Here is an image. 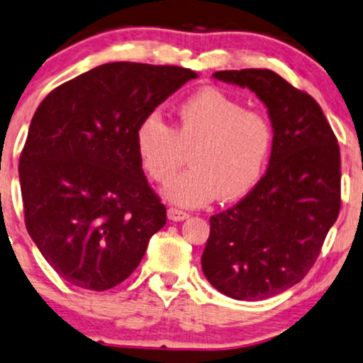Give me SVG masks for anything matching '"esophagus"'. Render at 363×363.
I'll return each instance as SVG.
<instances>
[{"label":"esophagus","instance_id":"34e87169","mask_svg":"<svg viewBox=\"0 0 363 363\" xmlns=\"http://www.w3.org/2000/svg\"><path fill=\"white\" fill-rule=\"evenodd\" d=\"M167 216H169V220H172V221H182V220H186V218H189V215H187L186 211H181V209H177V208H169Z\"/></svg>","mask_w":363,"mask_h":363}]
</instances>
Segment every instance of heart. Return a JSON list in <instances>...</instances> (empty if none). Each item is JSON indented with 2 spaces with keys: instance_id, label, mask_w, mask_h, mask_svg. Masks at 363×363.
Here are the masks:
<instances>
[{
  "instance_id": "obj_1",
  "label": "heart",
  "mask_w": 363,
  "mask_h": 363,
  "mask_svg": "<svg viewBox=\"0 0 363 363\" xmlns=\"http://www.w3.org/2000/svg\"><path fill=\"white\" fill-rule=\"evenodd\" d=\"M274 142L264 113L245 110L218 87H203L179 104L176 128L152 111L135 130L140 164L159 184L176 176L191 154L193 169L165 187V198L187 208L250 194L269 167Z\"/></svg>"
}]
</instances>
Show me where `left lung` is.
I'll use <instances>...</instances> for the list:
<instances>
[{
	"mask_svg": "<svg viewBox=\"0 0 363 363\" xmlns=\"http://www.w3.org/2000/svg\"><path fill=\"white\" fill-rule=\"evenodd\" d=\"M264 101L276 142L259 186L209 218L201 265L218 291L238 301L281 294L303 281L342 206L340 145L321 106L269 69L220 71Z\"/></svg>",
	"mask_w": 363,
	"mask_h": 363,
	"instance_id": "1",
	"label": "left lung"
}]
</instances>
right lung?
I'll return each instance as SVG.
<instances>
[{"mask_svg": "<svg viewBox=\"0 0 363 363\" xmlns=\"http://www.w3.org/2000/svg\"><path fill=\"white\" fill-rule=\"evenodd\" d=\"M198 74L179 65L110 62L38 104L20 155L25 225L72 286L106 291L138 267L167 221L140 164L135 130Z\"/></svg>", "mask_w": 363, "mask_h": 363, "instance_id": "1", "label": "right lung"}]
</instances>
